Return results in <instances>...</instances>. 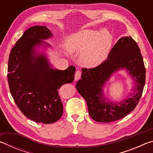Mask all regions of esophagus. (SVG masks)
<instances>
[{
    "mask_svg": "<svg viewBox=\"0 0 153 153\" xmlns=\"http://www.w3.org/2000/svg\"><path fill=\"white\" fill-rule=\"evenodd\" d=\"M80 77H81V71H76V74H75V78H74L75 81H77V80H78L80 78Z\"/></svg>",
    "mask_w": 153,
    "mask_h": 153,
    "instance_id": "esophagus-1",
    "label": "esophagus"
}]
</instances>
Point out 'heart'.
Returning a JSON list of instances; mask_svg holds the SVG:
<instances>
[{"label": "heart", "mask_w": 153, "mask_h": 153, "mask_svg": "<svg viewBox=\"0 0 153 153\" xmlns=\"http://www.w3.org/2000/svg\"><path fill=\"white\" fill-rule=\"evenodd\" d=\"M113 36L109 31L86 29L73 33L67 40V49L78 54L83 66L94 67L105 61L111 50Z\"/></svg>", "instance_id": "1"}]
</instances>
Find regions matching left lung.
<instances>
[{"label": "left lung", "instance_id": "left-lung-1", "mask_svg": "<svg viewBox=\"0 0 153 153\" xmlns=\"http://www.w3.org/2000/svg\"><path fill=\"white\" fill-rule=\"evenodd\" d=\"M123 70L133 80V92L120 102H113L105 97L104 88L113 74ZM82 71V79L76 87L86 100L89 115L94 121L109 123L126 117L135 108L143 92L146 69L140 50L131 36L119 39L99 66L83 68Z\"/></svg>", "mask_w": 153, "mask_h": 153}]
</instances>
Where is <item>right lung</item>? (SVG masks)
I'll list each match as a JSON object with an SVG mask.
<instances>
[{
    "instance_id": "obj_1",
    "label": "right lung",
    "mask_w": 153,
    "mask_h": 153,
    "mask_svg": "<svg viewBox=\"0 0 153 153\" xmlns=\"http://www.w3.org/2000/svg\"><path fill=\"white\" fill-rule=\"evenodd\" d=\"M53 36L46 26L29 28L11 49L9 58L10 92L25 117L37 123H55L63 115L58 94L63 84L74 79L75 67L65 70L54 67L46 51L51 45L45 40Z\"/></svg>"
}]
</instances>
